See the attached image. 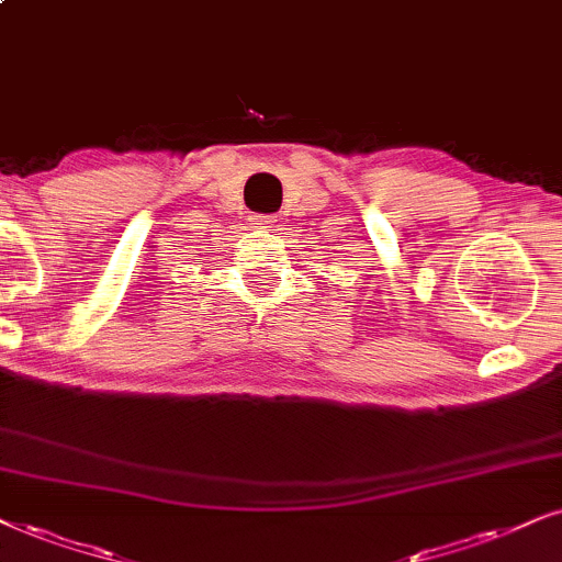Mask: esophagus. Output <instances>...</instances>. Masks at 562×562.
<instances>
[{
	"mask_svg": "<svg viewBox=\"0 0 562 562\" xmlns=\"http://www.w3.org/2000/svg\"><path fill=\"white\" fill-rule=\"evenodd\" d=\"M272 223H274V217H269V215H254L251 217L254 228H272Z\"/></svg>",
	"mask_w": 562,
	"mask_h": 562,
	"instance_id": "obj_1",
	"label": "esophagus"
}]
</instances>
